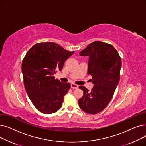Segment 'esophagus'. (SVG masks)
I'll return each mask as SVG.
<instances>
[{
  "label": "esophagus",
  "mask_w": 146,
  "mask_h": 146,
  "mask_svg": "<svg viewBox=\"0 0 146 146\" xmlns=\"http://www.w3.org/2000/svg\"><path fill=\"white\" fill-rule=\"evenodd\" d=\"M71 88L72 89H78L79 88V86L77 85H76V84H74V83H71Z\"/></svg>",
  "instance_id": "1"
}]
</instances>
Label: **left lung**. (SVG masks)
I'll list each match as a JSON object with an SVG mask.
<instances>
[{
  "label": "left lung",
  "mask_w": 146,
  "mask_h": 146,
  "mask_svg": "<svg viewBox=\"0 0 146 146\" xmlns=\"http://www.w3.org/2000/svg\"><path fill=\"white\" fill-rule=\"evenodd\" d=\"M79 54L89 57L88 74L92 76L94 86L90 91L79 87L83 91L79 106L84 112L96 114L106 108L113 95L119 81L121 58L112 45L98 41L89 44Z\"/></svg>",
  "instance_id": "obj_1"
}]
</instances>
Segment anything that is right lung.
<instances>
[{
    "mask_svg": "<svg viewBox=\"0 0 146 146\" xmlns=\"http://www.w3.org/2000/svg\"><path fill=\"white\" fill-rule=\"evenodd\" d=\"M73 53L54 42L36 44L27 52L22 63L24 86L31 101L41 112L51 114L62 106L70 83L55 79L54 74L62 70Z\"/></svg>",
    "mask_w": 146,
    "mask_h": 146,
    "instance_id": "add662e5",
    "label": "right lung"
}]
</instances>
